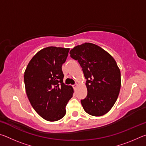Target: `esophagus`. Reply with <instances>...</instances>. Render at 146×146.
I'll list each match as a JSON object with an SVG mask.
<instances>
[{
    "instance_id": "34e87169",
    "label": "esophagus",
    "mask_w": 146,
    "mask_h": 146,
    "mask_svg": "<svg viewBox=\"0 0 146 146\" xmlns=\"http://www.w3.org/2000/svg\"><path fill=\"white\" fill-rule=\"evenodd\" d=\"M76 87H77V84H75V85H73V89L74 90H76Z\"/></svg>"
}]
</instances>
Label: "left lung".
Segmentation results:
<instances>
[{
  "instance_id": "8db88e82",
  "label": "left lung",
  "mask_w": 146,
  "mask_h": 146,
  "mask_svg": "<svg viewBox=\"0 0 146 146\" xmlns=\"http://www.w3.org/2000/svg\"><path fill=\"white\" fill-rule=\"evenodd\" d=\"M78 60L86 79L88 95L81 104L90 115L107 113L117 100L121 86L120 71L113 56L100 46L86 42L70 51Z\"/></svg>"
}]
</instances>
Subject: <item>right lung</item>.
Returning a JSON list of instances; mask_svg holds the SVG:
<instances>
[{"mask_svg": "<svg viewBox=\"0 0 146 146\" xmlns=\"http://www.w3.org/2000/svg\"><path fill=\"white\" fill-rule=\"evenodd\" d=\"M70 48L50 46L35 55L24 75L26 92L32 107L42 118L49 122L61 119L66 106L73 97L72 86L63 82L62 66Z\"/></svg>", "mask_w": 146, "mask_h": 146, "instance_id": "right-lung-1", "label": "right lung"}]
</instances>
